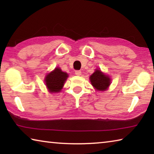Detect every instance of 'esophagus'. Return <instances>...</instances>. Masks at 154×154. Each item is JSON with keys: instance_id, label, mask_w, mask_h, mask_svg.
<instances>
[{"instance_id": "obj_1", "label": "esophagus", "mask_w": 154, "mask_h": 154, "mask_svg": "<svg viewBox=\"0 0 154 154\" xmlns=\"http://www.w3.org/2000/svg\"><path fill=\"white\" fill-rule=\"evenodd\" d=\"M75 75H78V76H79V75H82V71H75Z\"/></svg>"}]
</instances>
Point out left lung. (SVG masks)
Instances as JSON below:
<instances>
[{
  "label": "left lung",
  "instance_id": "8db88e82",
  "mask_svg": "<svg viewBox=\"0 0 154 154\" xmlns=\"http://www.w3.org/2000/svg\"><path fill=\"white\" fill-rule=\"evenodd\" d=\"M90 80L91 84L98 91H105L111 84L109 77L99 69L95 70V72L90 77Z\"/></svg>",
  "mask_w": 154,
  "mask_h": 154
}]
</instances>
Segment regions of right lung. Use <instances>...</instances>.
I'll return each instance as SVG.
<instances>
[{"label":"right lung","mask_w":154,"mask_h":154,"mask_svg":"<svg viewBox=\"0 0 154 154\" xmlns=\"http://www.w3.org/2000/svg\"><path fill=\"white\" fill-rule=\"evenodd\" d=\"M68 77L69 75L58 67L48 73L45 77V82L49 92L51 93L60 92Z\"/></svg>","instance_id":"obj_1"}]
</instances>
